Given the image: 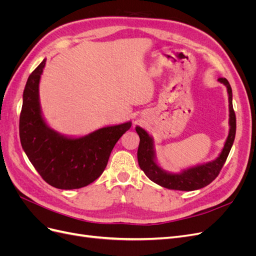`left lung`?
<instances>
[{
  "mask_svg": "<svg viewBox=\"0 0 256 256\" xmlns=\"http://www.w3.org/2000/svg\"><path fill=\"white\" fill-rule=\"evenodd\" d=\"M218 81L226 85L228 92V106H230V132L224 144L223 150L219 157L208 164L196 166L188 170H184L180 174L166 173L158 166L154 160V150L152 138L141 127H136V134L140 136V144L138 148V162L145 175L154 182L161 187L180 191H192L205 187L210 184L219 175L221 168L226 164V158L235 140L236 134V115L233 109V92L228 81L226 78H219Z\"/></svg>",
  "mask_w": 256,
  "mask_h": 256,
  "instance_id": "left-lung-1",
  "label": "left lung"
}]
</instances>
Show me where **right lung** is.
<instances>
[{
  "label": "right lung",
  "mask_w": 256,
  "mask_h": 256,
  "mask_svg": "<svg viewBox=\"0 0 256 256\" xmlns=\"http://www.w3.org/2000/svg\"><path fill=\"white\" fill-rule=\"evenodd\" d=\"M46 60L30 74L23 92L19 134L23 150L42 180L58 189H79L102 174L110 154L131 122L98 129L79 138L56 132L44 122L40 106V76Z\"/></svg>",
  "instance_id": "right-lung-1"
}]
</instances>
